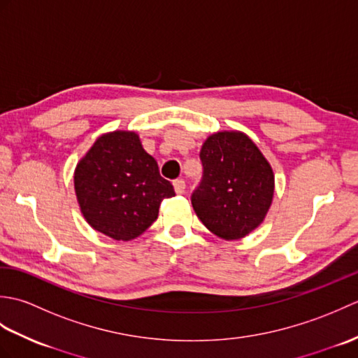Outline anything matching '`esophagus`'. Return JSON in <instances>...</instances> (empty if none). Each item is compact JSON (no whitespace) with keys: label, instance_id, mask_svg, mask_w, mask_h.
<instances>
[{"label":"esophagus","instance_id":"1","mask_svg":"<svg viewBox=\"0 0 358 358\" xmlns=\"http://www.w3.org/2000/svg\"><path fill=\"white\" fill-rule=\"evenodd\" d=\"M173 189H175V192H177L178 195L185 194V189H186V183H185V180H181V178L175 180V181H173Z\"/></svg>","mask_w":358,"mask_h":358}]
</instances>
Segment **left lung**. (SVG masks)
<instances>
[{"label":"left lung","mask_w":358,"mask_h":358,"mask_svg":"<svg viewBox=\"0 0 358 358\" xmlns=\"http://www.w3.org/2000/svg\"><path fill=\"white\" fill-rule=\"evenodd\" d=\"M203 178L191 201L196 217L223 240H240L263 223L272 204L273 172L246 134L208 136L200 150Z\"/></svg>","instance_id":"8db88e82"}]
</instances>
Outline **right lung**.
I'll use <instances>...</instances> for the list:
<instances>
[{"label": "right lung", "mask_w": 358, "mask_h": 358, "mask_svg": "<svg viewBox=\"0 0 358 358\" xmlns=\"http://www.w3.org/2000/svg\"><path fill=\"white\" fill-rule=\"evenodd\" d=\"M73 183L86 222L118 241L141 235L157 220L162 201L175 195L131 131L101 135L75 167Z\"/></svg>", "instance_id": "add662e5"}]
</instances>
